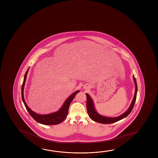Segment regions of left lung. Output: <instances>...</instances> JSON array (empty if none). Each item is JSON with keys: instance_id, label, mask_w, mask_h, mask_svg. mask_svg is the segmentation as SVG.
Segmentation results:
<instances>
[{"instance_id": "8db88e82", "label": "left lung", "mask_w": 158, "mask_h": 158, "mask_svg": "<svg viewBox=\"0 0 158 158\" xmlns=\"http://www.w3.org/2000/svg\"><path fill=\"white\" fill-rule=\"evenodd\" d=\"M133 80L135 85V96L132 101V103L129 106V108L127 110L126 112H125L124 114L120 115L119 116L116 117H107L101 116L100 114H98L97 111H96L94 105L93 101L90 98V95L88 94H86V98H87V102H86V107H87V111L89 114V116L90 117L91 119L93 120L94 121L97 122L102 124H110L114 123L118 121L121 119H123L127 117L129 114L132 111V110L133 109V107L135 105V102L137 98V81L135 78V76L133 75Z\"/></svg>"}]
</instances>
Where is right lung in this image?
<instances>
[{
    "instance_id": "right-lung-1",
    "label": "right lung",
    "mask_w": 158,
    "mask_h": 158,
    "mask_svg": "<svg viewBox=\"0 0 158 158\" xmlns=\"http://www.w3.org/2000/svg\"><path fill=\"white\" fill-rule=\"evenodd\" d=\"M29 68L27 69L25 74L24 75L23 83L21 86L22 99L27 111L36 121L41 124H44V125H55V124H60V123L63 121L66 118V117L67 116L69 107L70 106L71 102L72 101L73 98H74L77 94L80 91L79 90L76 91L71 95L69 96L65 101L62 107L58 111L53 112L52 114H36L34 111H32L31 109L29 108L25 102L24 97H23V88L26 81V77H27V73L29 72Z\"/></svg>"
}]
</instances>
